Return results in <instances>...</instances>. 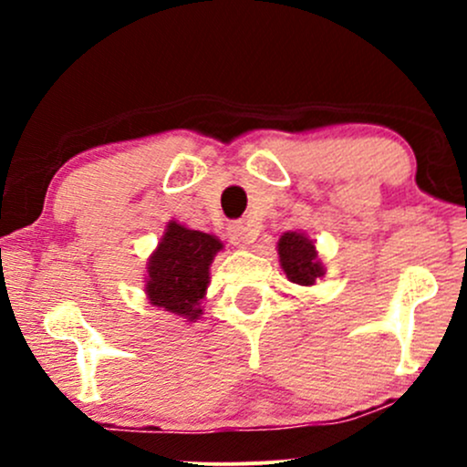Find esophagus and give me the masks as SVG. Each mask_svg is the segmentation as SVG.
<instances>
[{
	"label": "esophagus",
	"mask_w": 467,
	"mask_h": 467,
	"mask_svg": "<svg viewBox=\"0 0 467 467\" xmlns=\"http://www.w3.org/2000/svg\"><path fill=\"white\" fill-rule=\"evenodd\" d=\"M228 241L233 245H237V248H245V245H250L254 241V233H252L248 223L233 222L228 226Z\"/></svg>",
	"instance_id": "34e87169"
}]
</instances>
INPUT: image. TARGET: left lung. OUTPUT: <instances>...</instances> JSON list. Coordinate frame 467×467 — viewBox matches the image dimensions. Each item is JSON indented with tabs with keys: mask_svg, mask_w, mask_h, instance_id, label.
I'll list each match as a JSON object with an SVG mask.
<instances>
[{
	"mask_svg": "<svg viewBox=\"0 0 467 467\" xmlns=\"http://www.w3.org/2000/svg\"><path fill=\"white\" fill-rule=\"evenodd\" d=\"M278 264L292 283L303 287H312L318 278L325 276V265L318 259L314 239L301 230H287L276 244Z\"/></svg>",
	"mask_w": 467,
	"mask_h": 467,
	"instance_id": "obj_1",
	"label": "left lung"
}]
</instances>
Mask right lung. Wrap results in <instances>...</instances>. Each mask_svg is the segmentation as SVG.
<instances>
[{
    "label": "right lung",
    "instance_id": "1",
    "mask_svg": "<svg viewBox=\"0 0 467 467\" xmlns=\"http://www.w3.org/2000/svg\"><path fill=\"white\" fill-rule=\"evenodd\" d=\"M223 244L215 234L186 228L171 219L147 261L144 294L153 307L197 323L211 283V264Z\"/></svg>",
    "mask_w": 467,
    "mask_h": 467
}]
</instances>
